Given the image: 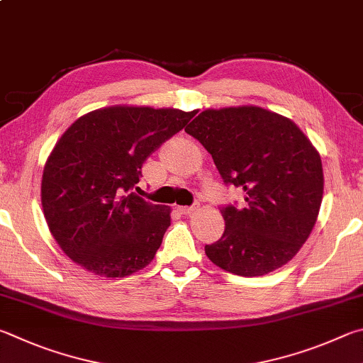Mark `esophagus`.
<instances>
[{
  "label": "esophagus",
  "mask_w": 363,
  "mask_h": 363,
  "mask_svg": "<svg viewBox=\"0 0 363 363\" xmlns=\"http://www.w3.org/2000/svg\"><path fill=\"white\" fill-rule=\"evenodd\" d=\"M194 206H180V207H177V211L180 212V213H185V215H188V213H191L193 211H194Z\"/></svg>",
  "instance_id": "34e87169"
}]
</instances>
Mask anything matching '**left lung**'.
Wrapping results in <instances>:
<instances>
[{
  "label": "left lung",
  "mask_w": 363,
  "mask_h": 363,
  "mask_svg": "<svg viewBox=\"0 0 363 363\" xmlns=\"http://www.w3.org/2000/svg\"><path fill=\"white\" fill-rule=\"evenodd\" d=\"M211 152L226 185L244 191L221 207L225 233L208 259L253 277L281 268L306 242L323 194L322 161L294 121L259 106L206 110L186 127Z\"/></svg>",
  "instance_id": "1"
}]
</instances>
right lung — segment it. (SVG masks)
Returning a JSON list of instances; mask_svg holds the SVG:
<instances>
[{"instance_id": "1", "label": "right lung", "mask_w": 363, "mask_h": 363, "mask_svg": "<svg viewBox=\"0 0 363 363\" xmlns=\"http://www.w3.org/2000/svg\"><path fill=\"white\" fill-rule=\"evenodd\" d=\"M196 111L110 106L68 127L44 165L41 204L57 244L82 268L124 277L145 268L170 226V208L133 189L142 165Z\"/></svg>"}]
</instances>
